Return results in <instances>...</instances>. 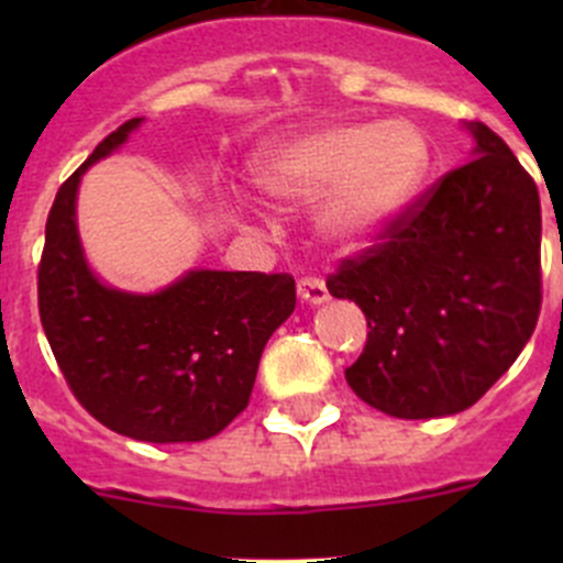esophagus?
<instances>
[{
    "label": "esophagus",
    "mask_w": 563,
    "mask_h": 563,
    "mask_svg": "<svg viewBox=\"0 0 563 563\" xmlns=\"http://www.w3.org/2000/svg\"><path fill=\"white\" fill-rule=\"evenodd\" d=\"M297 294L299 299L308 305H323L329 299L327 286H323V280H318V277H302V280L297 283Z\"/></svg>",
    "instance_id": "esophagus-1"
}]
</instances>
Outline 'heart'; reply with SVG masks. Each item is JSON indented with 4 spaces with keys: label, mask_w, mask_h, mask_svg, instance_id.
Instances as JSON below:
<instances>
[{
    "label": "heart",
    "mask_w": 563,
    "mask_h": 563,
    "mask_svg": "<svg viewBox=\"0 0 563 563\" xmlns=\"http://www.w3.org/2000/svg\"><path fill=\"white\" fill-rule=\"evenodd\" d=\"M430 168L422 130L402 119L327 124L272 146L255 163V185L277 201H305L327 189L318 207L323 234L362 245L411 203Z\"/></svg>",
    "instance_id": "1"
}]
</instances>
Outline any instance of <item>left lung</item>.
Wrapping results in <instances>:
<instances>
[{
	"instance_id": "8db88e82",
	"label": "left lung",
	"mask_w": 563,
	"mask_h": 563,
	"mask_svg": "<svg viewBox=\"0 0 563 563\" xmlns=\"http://www.w3.org/2000/svg\"><path fill=\"white\" fill-rule=\"evenodd\" d=\"M474 161L441 176L327 277L367 318L345 371L356 397L397 419L474 406L518 360L542 308V209L533 179L487 124Z\"/></svg>"
}]
</instances>
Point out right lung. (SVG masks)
I'll list each match as a JSON object with an SVG mask.
<instances>
[{
  "mask_svg": "<svg viewBox=\"0 0 563 563\" xmlns=\"http://www.w3.org/2000/svg\"><path fill=\"white\" fill-rule=\"evenodd\" d=\"M141 122L106 135L56 192L37 269L40 321L67 387L100 424L150 444L207 441L247 408L261 351L294 313L297 286L286 272L190 269L163 291L130 294L89 269L78 185Z\"/></svg>",
  "mask_w": 563,
  "mask_h": 563,
  "instance_id": "right-lung-1",
  "label": "right lung"
}]
</instances>
